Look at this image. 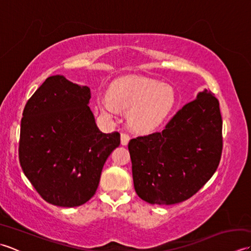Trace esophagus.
Instances as JSON below:
<instances>
[{"mask_svg": "<svg viewBox=\"0 0 251 251\" xmlns=\"http://www.w3.org/2000/svg\"><path fill=\"white\" fill-rule=\"evenodd\" d=\"M130 140V136L128 134H126V132H122L121 134V143L123 146H127L128 145V142Z\"/></svg>", "mask_w": 251, "mask_h": 251, "instance_id": "obj_1", "label": "esophagus"}]
</instances>
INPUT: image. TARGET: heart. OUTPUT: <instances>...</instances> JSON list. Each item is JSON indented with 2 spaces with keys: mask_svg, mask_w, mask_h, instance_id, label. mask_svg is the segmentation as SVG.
<instances>
[{
  "mask_svg": "<svg viewBox=\"0 0 251 251\" xmlns=\"http://www.w3.org/2000/svg\"><path fill=\"white\" fill-rule=\"evenodd\" d=\"M176 102L174 89L156 79L145 76H126L111 84L108 98L99 100L101 112L116 115L127 112L132 129L140 134L156 130L172 112Z\"/></svg>",
  "mask_w": 251,
  "mask_h": 251,
  "instance_id": "1",
  "label": "heart"
}]
</instances>
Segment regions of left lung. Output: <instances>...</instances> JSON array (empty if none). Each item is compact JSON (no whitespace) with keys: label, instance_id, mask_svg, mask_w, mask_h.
<instances>
[{"label":"left lung","instance_id":"left-lung-1","mask_svg":"<svg viewBox=\"0 0 251 251\" xmlns=\"http://www.w3.org/2000/svg\"><path fill=\"white\" fill-rule=\"evenodd\" d=\"M135 191L150 204L173 205L193 196L218 168L222 153L219 101L199 93L161 132L128 143Z\"/></svg>","mask_w":251,"mask_h":251}]
</instances>
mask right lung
I'll use <instances>...</instances> for the list:
<instances>
[{
    "label": "right lung",
    "mask_w": 251,
    "mask_h": 251,
    "mask_svg": "<svg viewBox=\"0 0 251 251\" xmlns=\"http://www.w3.org/2000/svg\"><path fill=\"white\" fill-rule=\"evenodd\" d=\"M89 99L87 86L52 75L24 109L20 166L37 193L51 205L76 207L92 199L106 158L121 143L117 131L99 130Z\"/></svg>",
    "instance_id": "obj_1"
}]
</instances>
